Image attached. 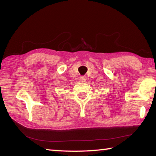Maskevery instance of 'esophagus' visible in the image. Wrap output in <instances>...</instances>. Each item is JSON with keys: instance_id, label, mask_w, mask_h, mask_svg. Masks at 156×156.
Returning <instances> with one entry per match:
<instances>
[{"instance_id": "34e87169", "label": "esophagus", "mask_w": 156, "mask_h": 156, "mask_svg": "<svg viewBox=\"0 0 156 156\" xmlns=\"http://www.w3.org/2000/svg\"><path fill=\"white\" fill-rule=\"evenodd\" d=\"M86 79H87V77L84 76H81L80 77V80L82 82H84L86 80Z\"/></svg>"}]
</instances>
